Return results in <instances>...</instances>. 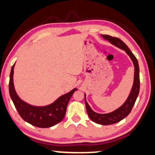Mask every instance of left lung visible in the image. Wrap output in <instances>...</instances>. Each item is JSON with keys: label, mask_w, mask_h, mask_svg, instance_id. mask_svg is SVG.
I'll list each match as a JSON object with an SVG mask.
<instances>
[{"label": "left lung", "mask_w": 155, "mask_h": 155, "mask_svg": "<svg viewBox=\"0 0 155 155\" xmlns=\"http://www.w3.org/2000/svg\"><path fill=\"white\" fill-rule=\"evenodd\" d=\"M101 37L103 38L106 41L110 42L113 45L125 51V53L127 54L128 56H130L134 67L133 85H132L130 95L127 98L126 101L119 108H117V109L114 110L112 112L106 114H100L93 111L92 108L90 107L89 104L87 103V100H86V95L85 94L86 110H87V114L90 120L95 122V123L102 124V125H108V124L117 123L120 120H123L131 112L140 92V68L139 64H138V61L136 57L123 41H121L119 38L112 37V36L107 35H101Z\"/></svg>", "instance_id": "left-lung-1"}]
</instances>
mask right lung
Returning a JSON list of instances; mask_svg holds the SVG:
<instances>
[{"instance_id": "add662e5", "label": "right lung", "mask_w": 155, "mask_h": 155, "mask_svg": "<svg viewBox=\"0 0 155 155\" xmlns=\"http://www.w3.org/2000/svg\"><path fill=\"white\" fill-rule=\"evenodd\" d=\"M14 66H12L10 74L9 93L14 105L21 117L32 125L41 128L53 127L63 120L65 115L68 102L72 95L78 89L60 96L51 104L45 106H35L21 100L15 90L13 83Z\"/></svg>"}]
</instances>
